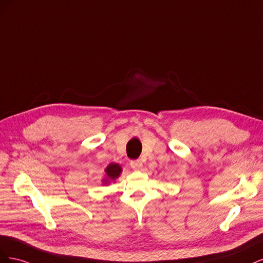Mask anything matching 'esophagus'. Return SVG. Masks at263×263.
<instances>
[{
	"label": "esophagus",
	"mask_w": 263,
	"mask_h": 263,
	"mask_svg": "<svg viewBox=\"0 0 263 263\" xmlns=\"http://www.w3.org/2000/svg\"><path fill=\"white\" fill-rule=\"evenodd\" d=\"M130 166L134 170H140L142 168V162L140 160H134L130 162Z\"/></svg>",
	"instance_id": "34e87169"
}]
</instances>
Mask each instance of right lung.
I'll list each match as a JSON object with an SVG mask.
<instances>
[{
  "instance_id": "1",
  "label": "right lung",
  "mask_w": 263,
  "mask_h": 263,
  "mask_svg": "<svg viewBox=\"0 0 263 263\" xmlns=\"http://www.w3.org/2000/svg\"><path fill=\"white\" fill-rule=\"evenodd\" d=\"M122 171H123L122 166L119 165L118 163H115V162L109 163L104 169L105 177L102 179L103 185H107V184H109L110 182H114L116 179H118L119 176H121Z\"/></svg>"
}]
</instances>
